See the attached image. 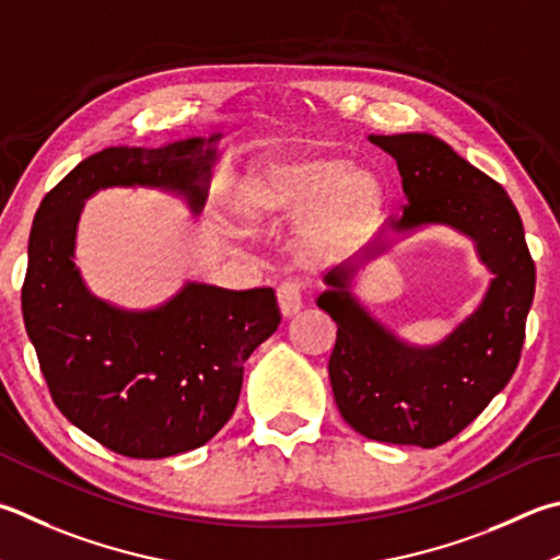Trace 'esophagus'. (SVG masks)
I'll use <instances>...</instances> for the list:
<instances>
[{"mask_svg":"<svg viewBox=\"0 0 560 560\" xmlns=\"http://www.w3.org/2000/svg\"><path fill=\"white\" fill-rule=\"evenodd\" d=\"M303 293H306L303 281H283L277 289V301L283 318H293L303 308Z\"/></svg>","mask_w":560,"mask_h":560,"instance_id":"obj_1","label":"esophagus"}]
</instances>
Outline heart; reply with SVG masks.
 I'll use <instances>...</instances> for the list:
<instances>
[{
	"label": "heart",
	"mask_w": 560,
	"mask_h": 560,
	"mask_svg": "<svg viewBox=\"0 0 560 560\" xmlns=\"http://www.w3.org/2000/svg\"><path fill=\"white\" fill-rule=\"evenodd\" d=\"M380 206L377 178L335 156L269 161L252 168L232 192V215L247 230L308 212L301 242L311 254L342 249L370 225Z\"/></svg>",
	"instance_id": "heart-1"
}]
</instances>
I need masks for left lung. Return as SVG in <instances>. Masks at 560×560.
I'll return each mask as SVG.
<instances>
[{
  "mask_svg": "<svg viewBox=\"0 0 560 560\" xmlns=\"http://www.w3.org/2000/svg\"><path fill=\"white\" fill-rule=\"evenodd\" d=\"M394 156L406 206L394 232L451 225L470 237L494 273L472 315L433 348H411L348 289L352 267L332 269L318 306L338 325L328 362L335 404L364 439L435 448L455 439L500 394L522 358L536 267L524 225L500 183L431 135H370ZM370 257L384 245L368 249Z\"/></svg>",
  "mask_w": 560,
  "mask_h": 560,
  "instance_id": "left-lung-1",
  "label": "left lung"
}]
</instances>
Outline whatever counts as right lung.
Listing matches in <instances>:
<instances>
[{
    "label": "right lung",
    "instance_id": "add662e5",
    "mask_svg": "<svg viewBox=\"0 0 560 560\" xmlns=\"http://www.w3.org/2000/svg\"><path fill=\"white\" fill-rule=\"evenodd\" d=\"M220 137L97 151L36 210L22 287L26 332L60 413L119 455L156 460L206 445L235 413L247 358L281 323L273 289L186 283L154 311H121L95 299L75 269L85 198L149 186L200 212Z\"/></svg>",
    "mask_w": 560,
    "mask_h": 560
}]
</instances>
